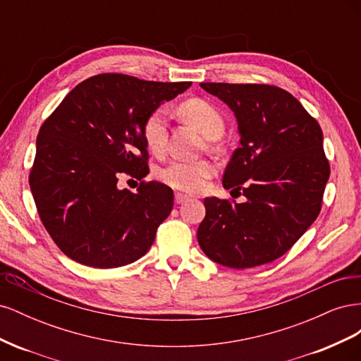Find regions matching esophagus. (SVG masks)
<instances>
[{
  "label": "esophagus",
  "instance_id": "34e87169",
  "mask_svg": "<svg viewBox=\"0 0 361 361\" xmlns=\"http://www.w3.org/2000/svg\"><path fill=\"white\" fill-rule=\"evenodd\" d=\"M190 200V197L188 195H185V194H180V192H176L174 194V202H176L178 204H182V203H185V202H188Z\"/></svg>",
  "mask_w": 361,
  "mask_h": 361
}]
</instances>
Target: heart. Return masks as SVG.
Instances as JSON below:
<instances>
[{"instance_id": "heart-1", "label": "heart", "mask_w": 361, "mask_h": 361, "mask_svg": "<svg viewBox=\"0 0 361 361\" xmlns=\"http://www.w3.org/2000/svg\"><path fill=\"white\" fill-rule=\"evenodd\" d=\"M178 113L197 128L207 138H218L224 133V117L218 108L202 97H191L178 106ZM141 140L152 154H161L167 145V113L164 108L150 111L141 123ZM214 174V166L206 159L171 161L158 171L167 187L182 192H197Z\"/></svg>"}]
</instances>
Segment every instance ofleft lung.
Segmentation results:
<instances>
[{
    "instance_id": "obj_1",
    "label": "left lung",
    "mask_w": 361,
    "mask_h": 361,
    "mask_svg": "<svg viewBox=\"0 0 361 361\" xmlns=\"http://www.w3.org/2000/svg\"><path fill=\"white\" fill-rule=\"evenodd\" d=\"M232 108L239 146L223 187L247 200L204 199L197 239L203 253L228 268L281 257L318 218L330 162L316 118L289 92L269 84L200 82Z\"/></svg>"
}]
</instances>
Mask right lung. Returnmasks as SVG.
Returning <instances> with one entry per match:
<instances>
[{"mask_svg": "<svg viewBox=\"0 0 361 361\" xmlns=\"http://www.w3.org/2000/svg\"><path fill=\"white\" fill-rule=\"evenodd\" d=\"M190 85L94 75L42 123L30 187L42 224L68 257L106 269L147 253L173 209V191L145 180L149 152L141 123ZM120 176L138 178L137 192L118 190Z\"/></svg>", "mask_w": 361, "mask_h": 361, "instance_id": "right-lung-1", "label": "right lung"}]
</instances>
